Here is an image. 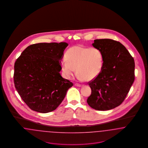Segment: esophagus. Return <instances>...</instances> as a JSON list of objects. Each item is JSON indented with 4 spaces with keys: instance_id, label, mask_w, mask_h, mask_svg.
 I'll use <instances>...</instances> for the list:
<instances>
[{
    "instance_id": "obj_1",
    "label": "esophagus",
    "mask_w": 148,
    "mask_h": 148,
    "mask_svg": "<svg viewBox=\"0 0 148 148\" xmlns=\"http://www.w3.org/2000/svg\"><path fill=\"white\" fill-rule=\"evenodd\" d=\"M75 85L77 86H78V87H81V86H83V85L80 84H77V83H76V84H75Z\"/></svg>"
}]
</instances>
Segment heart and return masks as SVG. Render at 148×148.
Here are the masks:
<instances>
[{
    "instance_id": "1",
    "label": "heart",
    "mask_w": 148,
    "mask_h": 148,
    "mask_svg": "<svg viewBox=\"0 0 148 148\" xmlns=\"http://www.w3.org/2000/svg\"><path fill=\"white\" fill-rule=\"evenodd\" d=\"M65 56L62 60L61 67L67 79L71 77L76 69L79 80L90 81L97 77L102 70L103 56L95 47L74 46L68 49Z\"/></svg>"
}]
</instances>
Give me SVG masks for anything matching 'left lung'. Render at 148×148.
Segmentation results:
<instances>
[{
  "label": "left lung",
  "mask_w": 148,
  "mask_h": 148,
  "mask_svg": "<svg viewBox=\"0 0 148 148\" xmlns=\"http://www.w3.org/2000/svg\"><path fill=\"white\" fill-rule=\"evenodd\" d=\"M92 45L102 52L103 66L88 83L92 93L87 103L95 110H110L123 102L133 84L134 58L122 44L112 39H95Z\"/></svg>",
  "instance_id": "obj_1"
}]
</instances>
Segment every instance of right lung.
Wrapping results in <instances>:
<instances>
[{
  "label": "right lung",
  "instance_id": "1",
  "mask_svg": "<svg viewBox=\"0 0 148 148\" xmlns=\"http://www.w3.org/2000/svg\"><path fill=\"white\" fill-rule=\"evenodd\" d=\"M66 42H41L28 46L14 64V83L22 100L32 110H56L73 84L62 77L60 60Z\"/></svg>",
  "mask_w": 148,
  "mask_h": 148
}]
</instances>
